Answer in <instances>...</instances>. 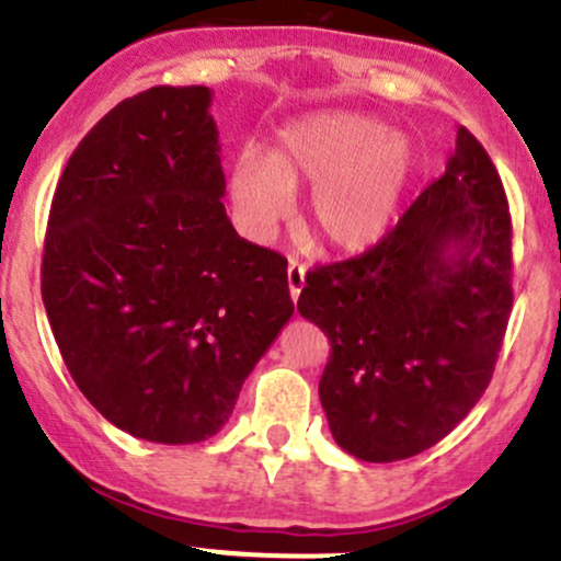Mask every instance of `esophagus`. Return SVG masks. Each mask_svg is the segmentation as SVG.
<instances>
[{
	"mask_svg": "<svg viewBox=\"0 0 561 561\" xmlns=\"http://www.w3.org/2000/svg\"><path fill=\"white\" fill-rule=\"evenodd\" d=\"M301 288H305V267L299 262H291L288 264V294H291L294 301L299 299Z\"/></svg>",
	"mask_w": 561,
	"mask_h": 561,
	"instance_id": "1",
	"label": "esophagus"
}]
</instances>
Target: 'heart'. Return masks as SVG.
I'll return each instance as SVG.
<instances>
[{
	"label": "heart",
	"mask_w": 561,
	"mask_h": 561,
	"mask_svg": "<svg viewBox=\"0 0 561 561\" xmlns=\"http://www.w3.org/2000/svg\"><path fill=\"white\" fill-rule=\"evenodd\" d=\"M413 142L381 118L323 111L280 129L267 159H241L230 198L243 225L267 238L291 214L299 187H312L307 230L333 254H363L389 236L416 178Z\"/></svg>",
	"instance_id": "heart-1"
}]
</instances>
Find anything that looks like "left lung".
<instances>
[{"label":"left lung","instance_id":"left-lung-1","mask_svg":"<svg viewBox=\"0 0 561 561\" xmlns=\"http://www.w3.org/2000/svg\"><path fill=\"white\" fill-rule=\"evenodd\" d=\"M512 301L506 193L458 127L445 174L398 228L301 288L297 310L331 342L318 392L339 448L389 463L456 430L488 389Z\"/></svg>","mask_w":561,"mask_h":561}]
</instances>
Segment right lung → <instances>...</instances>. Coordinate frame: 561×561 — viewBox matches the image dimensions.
I'll list each match as a JSON object with an SVG mask.
<instances>
[{
    "mask_svg": "<svg viewBox=\"0 0 561 561\" xmlns=\"http://www.w3.org/2000/svg\"><path fill=\"white\" fill-rule=\"evenodd\" d=\"M209 87H150L79 142L49 209L42 299L87 400L131 437L191 445L236 408L294 314L286 260L225 211Z\"/></svg>",
    "mask_w": 561,
    "mask_h": 561,
    "instance_id": "1",
    "label": "right lung"
}]
</instances>
